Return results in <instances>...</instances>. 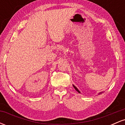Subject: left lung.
<instances>
[{
	"label": "left lung",
	"mask_w": 125,
	"mask_h": 125,
	"mask_svg": "<svg viewBox=\"0 0 125 125\" xmlns=\"http://www.w3.org/2000/svg\"><path fill=\"white\" fill-rule=\"evenodd\" d=\"M73 87H74V89H75V90H76V91L77 92H78V93H79V94H81V92H80V91H79V89H77V87L75 86H74V85H73ZM102 93H103V92H100V93H99V94H102Z\"/></svg>",
	"instance_id": "1"
}]
</instances>
